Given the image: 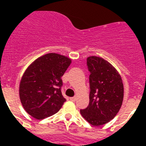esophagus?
<instances>
[{
  "label": "esophagus",
  "instance_id": "esophagus-1",
  "mask_svg": "<svg viewBox=\"0 0 146 146\" xmlns=\"http://www.w3.org/2000/svg\"><path fill=\"white\" fill-rule=\"evenodd\" d=\"M76 99H77L76 96H74V97H71L70 98V100H71V101H72V102H74Z\"/></svg>",
  "mask_w": 146,
  "mask_h": 146
}]
</instances>
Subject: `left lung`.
I'll return each instance as SVG.
<instances>
[{
    "instance_id": "obj_1",
    "label": "left lung",
    "mask_w": 146,
    "mask_h": 146,
    "mask_svg": "<svg viewBox=\"0 0 146 146\" xmlns=\"http://www.w3.org/2000/svg\"><path fill=\"white\" fill-rule=\"evenodd\" d=\"M90 76L88 106L80 110L82 116L93 126H101L113 119L122 104L123 86L117 70L102 58H87Z\"/></svg>"
}]
</instances>
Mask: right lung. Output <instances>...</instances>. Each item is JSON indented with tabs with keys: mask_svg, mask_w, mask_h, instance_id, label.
I'll use <instances>...</instances> for the list:
<instances>
[{
	"mask_svg": "<svg viewBox=\"0 0 146 146\" xmlns=\"http://www.w3.org/2000/svg\"><path fill=\"white\" fill-rule=\"evenodd\" d=\"M71 59L56 53L38 58L29 66L20 83V98L25 111L44 119L60 110L66 100L61 80Z\"/></svg>",
	"mask_w": 146,
	"mask_h": 146,
	"instance_id": "add662e5",
	"label": "right lung"
}]
</instances>
